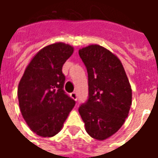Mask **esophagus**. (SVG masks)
Masks as SVG:
<instances>
[{"instance_id":"1","label":"esophagus","mask_w":158,"mask_h":158,"mask_svg":"<svg viewBox=\"0 0 158 158\" xmlns=\"http://www.w3.org/2000/svg\"><path fill=\"white\" fill-rule=\"evenodd\" d=\"M70 96L72 97L73 99L74 100V101H77V99H78V96H77V93L75 92H73L70 94Z\"/></svg>"}]
</instances>
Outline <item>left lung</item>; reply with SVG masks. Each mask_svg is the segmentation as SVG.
Returning a JSON list of instances; mask_svg holds the SVG:
<instances>
[{"mask_svg":"<svg viewBox=\"0 0 158 158\" xmlns=\"http://www.w3.org/2000/svg\"><path fill=\"white\" fill-rule=\"evenodd\" d=\"M87 69L89 98L79 113L86 132L104 140L118 130L129 115L132 89L121 61L103 46L90 45L79 49Z\"/></svg>","mask_w":158,"mask_h":158,"instance_id":"obj_1","label":"left lung"}]
</instances>
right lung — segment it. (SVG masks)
<instances>
[{
	"label": "right lung",
	"mask_w": 158,
	"mask_h": 158,
	"mask_svg": "<svg viewBox=\"0 0 158 158\" xmlns=\"http://www.w3.org/2000/svg\"><path fill=\"white\" fill-rule=\"evenodd\" d=\"M73 47L56 42L34 56L20 79L18 97L23 118L29 129L41 137L61 131L75 105L63 90L62 66L72 56Z\"/></svg>",
	"instance_id": "right-lung-1"
}]
</instances>
